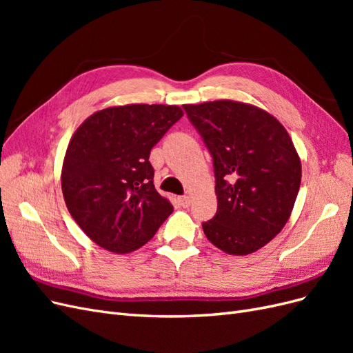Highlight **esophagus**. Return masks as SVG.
Here are the masks:
<instances>
[{"instance_id": "esophagus-1", "label": "esophagus", "mask_w": 353, "mask_h": 353, "mask_svg": "<svg viewBox=\"0 0 353 353\" xmlns=\"http://www.w3.org/2000/svg\"><path fill=\"white\" fill-rule=\"evenodd\" d=\"M178 201H179V205L185 209V208L190 206V201H191V200H190V196H181V197L178 199Z\"/></svg>"}]
</instances>
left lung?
Returning <instances> with one entry per match:
<instances>
[{
	"instance_id": "8db88e82",
	"label": "left lung",
	"mask_w": 353,
	"mask_h": 353,
	"mask_svg": "<svg viewBox=\"0 0 353 353\" xmlns=\"http://www.w3.org/2000/svg\"><path fill=\"white\" fill-rule=\"evenodd\" d=\"M213 160L218 210L203 222L208 240L230 254L263 248L285 225L302 168L274 116L231 100L183 105Z\"/></svg>"
}]
</instances>
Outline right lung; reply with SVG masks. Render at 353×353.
I'll return each instance as SVG.
<instances>
[{"instance_id":"obj_1","label":"right lung","mask_w":353,"mask_h":353,"mask_svg":"<svg viewBox=\"0 0 353 353\" xmlns=\"http://www.w3.org/2000/svg\"><path fill=\"white\" fill-rule=\"evenodd\" d=\"M181 117L178 105L130 104L91 114L73 134L61 190L70 215L94 243L130 253L172 213L154 188L148 157Z\"/></svg>"}]
</instances>
